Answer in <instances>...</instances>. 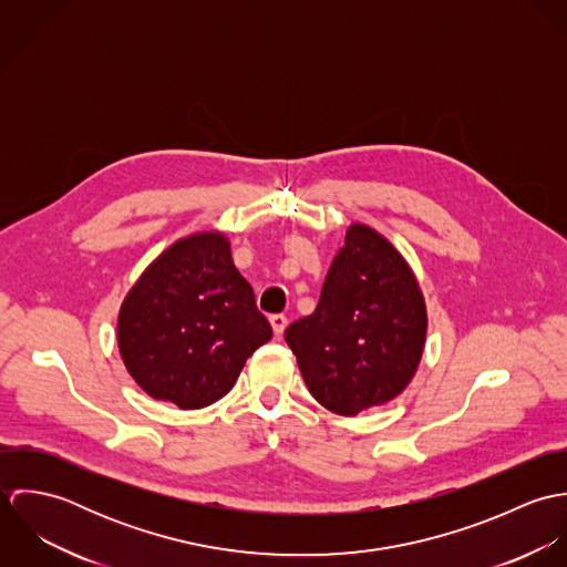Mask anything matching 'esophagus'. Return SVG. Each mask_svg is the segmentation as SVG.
<instances>
[{
  "instance_id": "esophagus-1",
  "label": "esophagus",
  "mask_w": 567,
  "mask_h": 567,
  "mask_svg": "<svg viewBox=\"0 0 567 567\" xmlns=\"http://www.w3.org/2000/svg\"><path fill=\"white\" fill-rule=\"evenodd\" d=\"M270 324H272V329H275V336L281 338L284 329H286V324H288V319H286L284 315H272V317H270Z\"/></svg>"
}]
</instances>
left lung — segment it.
<instances>
[{
	"mask_svg": "<svg viewBox=\"0 0 567 567\" xmlns=\"http://www.w3.org/2000/svg\"><path fill=\"white\" fill-rule=\"evenodd\" d=\"M425 306L404 257L364 225L347 231L317 310L284 333L306 386L338 414L386 404L423 353Z\"/></svg>",
	"mask_w": 567,
	"mask_h": 567,
	"instance_id": "left-lung-1",
	"label": "left lung"
}]
</instances>
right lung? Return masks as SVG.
<instances>
[{"instance_id": "obj_1", "label": "right lung", "mask_w": 567, "mask_h": 567, "mask_svg": "<svg viewBox=\"0 0 567 567\" xmlns=\"http://www.w3.org/2000/svg\"><path fill=\"white\" fill-rule=\"evenodd\" d=\"M272 338L220 234L172 244L122 303L117 342L133 380L192 410L225 398L244 362Z\"/></svg>"}]
</instances>
